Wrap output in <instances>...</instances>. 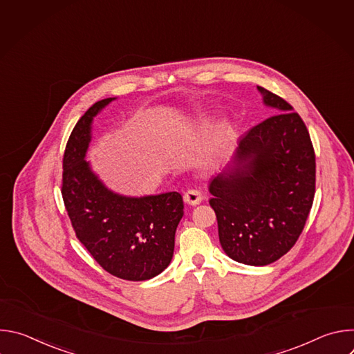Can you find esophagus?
Masks as SVG:
<instances>
[{"label":"esophagus","mask_w":354,"mask_h":354,"mask_svg":"<svg viewBox=\"0 0 354 354\" xmlns=\"http://www.w3.org/2000/svg\"><path fill=\"white\" fill-rule=\"evenodd\" d=\"M183 200H185V203H187L190 206H196V205L201 203V200H203V194H201V192L197 189H189L183 194Z\"/></svg>","instance_id":"obj_1"}]
</instances>
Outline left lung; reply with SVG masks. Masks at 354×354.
Instances as JSON below:
<instances>
[{
    "label": "left lung",
    "instance_id": "1",
    "mask_svg": "<svg viewBox=\"0 0 354 354\" xmlns=\"http://www.w3.org/2000/svg\"><path fill=\"white\" fill-rule=\"evenodd\" d=\"M276 115L238 141L210 182L220 243L235 262L265 266L294 246L315 194V153L306 123L276 93L258 86Z\"/></svg>",
    "mask_w": 354,
    "mask_h": 354
}]
</instances>
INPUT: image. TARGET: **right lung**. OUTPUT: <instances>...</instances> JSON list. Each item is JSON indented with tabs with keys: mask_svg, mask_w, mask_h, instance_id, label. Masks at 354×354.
<instances>
[{
	"mask_svg": "<svg viewBox=\"0 0 354 354\" xmlns=\"http://www.w3.org/2000/svg\"><path fill=\"white\" fill-rule=\"evenodd\" d=\"M115 99L93 104L73 129L63 157L62 194L75 235L92 258L119 279L142 281L171 263L183 200L178 192L123 196L93 174L85 161L92 120Z\"/></svg>",
	"mask_w": 354,
	"mask_h": 354,
	"instance_id": "1",
	"label": "right lung"
}]
</instances>
